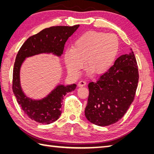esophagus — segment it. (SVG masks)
<instances>
[{
    "label": "esophagus",
    "mask_w": 154,
    "mask_h": 154,
    "mask_svg": "<svg viewBox=\"0 0 154 154\" xmlns=\"http://www.w3.org/2000/svg\"><path fill=\"white\" fill-rule=\"evenodd\" d=\"M86 84H87V83L85 81H81L79 83H78V87H84L86 85Z\"/></svg>",
    "instance_id": "obj_1"
}]
</instances>
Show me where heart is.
I'll return each instance as SVG.
<instances>
[{
  "instance_id": "1",
  "label": "heart",
  "mask_w": 154,
  "mask_h": 154,
  "mask_svg": "<svg viewBox=\"0 0 154 154\" xmlns=\"http://www.w3.org/2000/svg\"><path fill=\"white\" fill-rule=\"evenodd\" d=\"M119 50V40L114 34L90 31L81 35L74 42L73 48L66 49L64 61L68 73L77 77L86 65L94 73L107 71L115 60Z\"/></svg>"
}]
</instances>
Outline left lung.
<instances>
[{
	"label": "left lung",
	"mask_w": 154,
	"mask_h": 154,
	"mask_svg": "<svg viewBox=\"0 0 154 154\" xmlns=\"http://www.w3.org/2000/svg\"><path fill=\"white\" fill-rule=\"evenodd\" d=\"M139 79L134 52L122 55L96 82L89 83V94L85 110L87 119L95 125L106 126L120 120L135 97Z\"/></svg>",
	"instance_id": "left-lung-1"
}]
</instances>
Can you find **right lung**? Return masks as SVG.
<instances>
[{"label":"right lung","mask_w":154,"mask_h":154,"mask_svg":"<svg viewBox=\"0 0 154 154\" xmlns=\"http://www.w3.org/2000/svg\"><path fill=\"white\" fill-rule=\"evenodd\" d=\"M79 25L73 26H52L45 28L32 35L26 41L16 55L13 69L12 90L18 103L28 117L40 124H49L56 121L61 114V103L68 93L75 89V84L57 85L47 97L40 100L27 97L22 90L20 70L26 57L40 54L52 53L57 56L63 54L68 38L77 30Z\"/></svg>","instance_id":"add662e5"}]
</instances>
